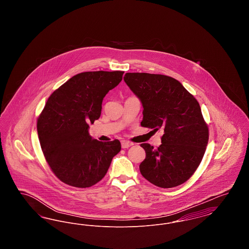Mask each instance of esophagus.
Returning a JSON list of instances; mask_svg holds the SVG:
<instances>
[{
    "label": "esophagus",
    "mask_w": 249,
    "mask_h": 249,
    "mask_svg": "<svg viewBox=\"0 0 249 249\" xmlns=\"http://www.w3.org/2000/svg\"><path fill=\"white\" fill-rule=\"evenodd\" d=\"M131 145H133V142H130V141H126V140L121 141L122 148H129Z\"/></svg>",
    "instance_id": "obj_1"
}]
</instances>
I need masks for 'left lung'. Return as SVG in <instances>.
Masks as SVG:
<instances>
[{"instance_id":"obj_1","label":"left lung","mask_w":249,"mask_h":249,"mask_svg":"<svg viewBox=\"0 0 249 249\" xmlns=\"http://www.w3.org/2000/svg\"><path fill=\"white\" fill-rule=\"evenodd\" d=\"M124 81L142 102L141 126L164 131L158 148L141 144L142 177L163 189L185 183L200 165L209 139L198 101L177 79L163 74L127 72Z\"/></svg>"}]
</instances>
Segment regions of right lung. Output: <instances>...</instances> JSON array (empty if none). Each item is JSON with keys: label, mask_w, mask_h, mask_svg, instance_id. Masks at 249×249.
Wrapping results in <instances>:
<instances>
[{"label": "right lung", "mask_w": 249, "mask_h": 249, "mask_svg": "<svg viewBox=\"0 0 249 249\" xmlns=\"http://www.w3.org/2000/svg\"><path fill=\"white\" fill-rule=\"evenodd\" d=\"M124 71H84L49 96L37 119L42 151L53 174L75 188H89L107 175L119 153L118 139L103 142L89 134L102 112L107 92L122 80Z\"/></svg>", "instance_id": "1"}]
</instances>
